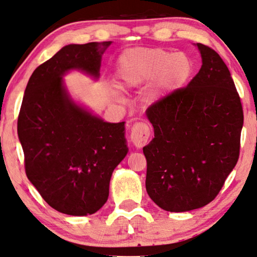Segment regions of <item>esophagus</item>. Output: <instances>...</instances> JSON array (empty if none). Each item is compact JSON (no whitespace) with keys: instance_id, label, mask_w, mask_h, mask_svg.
Segmentation results:
<instances>
[{"instance_id":"34e87169","label":"esophagus","mask_w":257,"mask_h":257,"mask_svg":"<svg viewBox=\"0 0 257 257\" xmlns=\"http://www.w3.org/2000/svg\"><path fill=\"white\" fill-rule=\"evenodd\" d=\"M150 137V128L144 121H138L131 130V142L136 148H142L148 144Z\"/></svg>"}]
</instances>
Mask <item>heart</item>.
Segmentation results:
<instances>
[{
    "mask_svg": "<svg viewBox=\"0 0 257 257\" xmlns=\"http://www.w3.org/2000/svg\"><path fill=\"white\" fill-rule=\"evenodd\" d=\"M191 70V61L186 54L158 48H136L119 57L116 75L123 89H134L151 82L150 98L159 99L180 89ZM112 93L117 95L118 91Z\"/></svg>",
    "mask_w": 257,
    "mask_h": 257,
    "instance_id": "heart-1",
    "label": "heart"
}]
</instances>
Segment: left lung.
Instances as JSON below:
<instances>
[{"mask_svg":"<svg viewBox=\"0 0 257 257\" xmlns=\"http://www.w3.org/2000/svg\"><path fill=\"white\" fill-rule=\"evenodd\" d=\"M197 46L203 60L198 74L146 110L155 133L144 147L146 189L167 212L211 203L240 150L243 112L233 79L213 49Z\"/></svg>","mask_w":257,"mask_h":257,"instance_id":"obj_1","label":"left lung"}]
</instances>
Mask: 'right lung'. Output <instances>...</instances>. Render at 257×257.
Wrapping results in <instances>:
<instances>
[{"instance_id":"add662e5","label":"right lung","mask_w":257,"mask_h":257,"mask_svg":"<svg viewBox=\"0 0 257 257\" xmlns=\"http://www.w3.org/2000/svg\"><path fill=\"white\" fill-rule=\"evenodd\" d=\"M111 42L69 44L34 70L18 117V137L28 180L56 211L93 214L109 196L113 170L128 148L125 121L108 123L71 99L69 70L100 76L101 57Z\"/></svg>"}]
</instances>
